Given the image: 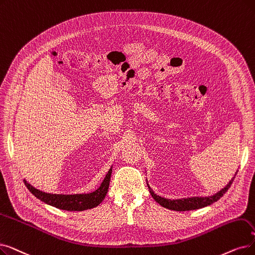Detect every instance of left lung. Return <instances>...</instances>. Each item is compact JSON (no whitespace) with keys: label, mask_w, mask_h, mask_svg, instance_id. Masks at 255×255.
I'll use <instances>...</instances> for the list:
<instances>
[{"label":"left lung","mask_w":255,"mask_h":255,"mask_svg":"<svg viewBox=\"0 0 255 255\" xmlns=\"http://www.w3.org/2000/svg\"><path fill=\"white\" fill-rule=\"evenodd\" d=\"M235 177L232 178L229 183L224 187V189L215 194L214 196L210 197H192V198H183V199H176V200H171V199H165L160 196H157L156 194H154V192L151 190V187L148 184L149 191L153 199L157 203H159L161 206L171 209V210H176V212H185V210H194V209H199L205 207L207 205L213 204L214 202L218 201L219 199L222 197L230 187L231 183L234 182Z\"/></svg>","instance_id":"1"}]
</instances>
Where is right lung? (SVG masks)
<instances>
[{
    "mask_svg": "<svg viewBox=\"0 0 255 255\" xmlns=\"http://www.w3.org/2000/svg\"><path fill=\"white\" fill-rule=\"evenodd\" d=\"M113 168H110L105 178L98 190L90 194H77V195H56L41 192L33 187L26 180H24L27 189L34 195L40 201L52 205L56 208L70 210V212H82V210L91 209L100 204L108 192L110 177H112Z\"/></svg>",
    "mask_w": 255,
    "mask_h": 255,
    "instance_id": "1",
    "label": "right lung"
}]
</instances>
